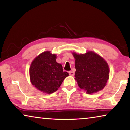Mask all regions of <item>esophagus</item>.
I'll use <instances>...</instances> for the list:
<instances>
[{"label": "esophagus", "mask_w": 130, "mask_h": 130, "mask_svg": "<svg viewBox=\"0 0 130 130\" xmlns=\"http://www.w3.org/2000/svg\"><path fill=\"white\" fill-rule=\"evenodd\" d=\"M69 74L70 76H74V72L73 71H69Z\"/></svg>", "instance_id": "esophagus-1"}]
</instances>
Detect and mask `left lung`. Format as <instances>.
I'll use <instances>...</instances> for the list:
<instances>
[{
  "mask_svg": "<svg viewBox=\"0 0 130 130\" xmlns=\"http://www.w3.org/2000/svg\"><path fill=\"white\" fill-rule=\"evenodd\" d=\"M75 58V80L79 87L87 93L103 89L109 78L107 63L98 54L88 52L84 54L73 53Z\"/></svg>",
  "mask_w": 130,
  "mask_h": 130,
  "instance_id": "1",
  "label": "left lung"
}]
</instances>
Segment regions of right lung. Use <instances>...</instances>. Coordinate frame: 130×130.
<instances>
[{"mask_svg": "<svg viewBox=\"0 0 130 130\" xmlns=\"http://www.w3.org/2000/svg\"><path fill=\"white\" fill-rule=\"evenodd\" d=\"M57 56L50 52H43L32 61L30 68L32 84L41 92L52 93L57 91L64 79L69 76L62 66L56 62Z\"/></svg>", "mask_w": 130, "mask_h": 130, "instance_id": "1", "label": "right lung"}]
</instances>
